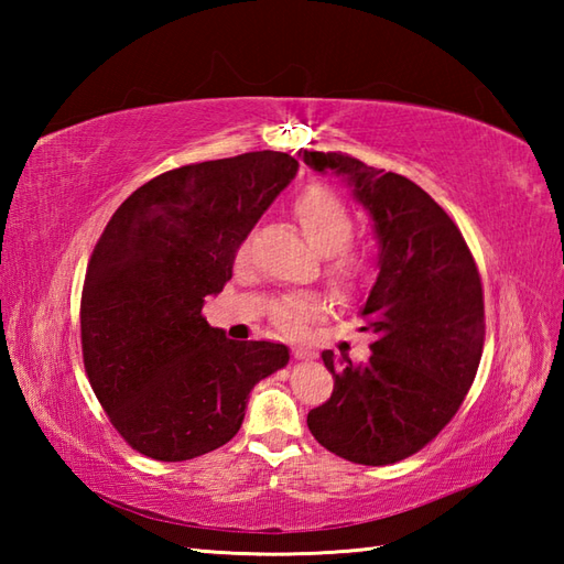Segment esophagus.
I'll list each match as a JSON object with an SVG mask.
<instances>
[{
	"mask_svg": "<svg viewBox=\"0 0 564 564\" xmlns=\"http://www.w3.org/2000/svg\"><path fill=\"white\" fill-rule=\"evenodd\" d=\"M293 358H297V361H303V358H315V354L310 351V349H303V346H295Z\"/></svg>",
	"mask_w": 564,
	"mask_h": 564,
	"instance_id": "1",
	"label": "esophagus"
}]
</instances>
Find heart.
Instances as JSON below:
<instances>
[{"label": "heart", "instance_id": "obj_1", "mask_svg": "<svg viewBox=\"0 0 564 564\" xmlns=\"http://www.w3.org/2000/svg\"><path fill=\"white\" fill-rule=\"evenodd\" d=\"M293 215L303 227L307 242L317 254L325 257V273L332 285L341 293H356L373 273V261L361 251H351L354 215L337 191L329 186H307L293 203ZM249 245L242 242L237 259H245ZM325 310V301L315 293H291L275 297L269 305V317L283 334H303L307 322Z\"/></svg>", "mask_w": 564, "mask_h": 564}]
</instances>
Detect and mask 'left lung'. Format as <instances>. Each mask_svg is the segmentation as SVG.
I'll return each instance as SVG.
<instances>
[{
    "mask_svg": "<svg viewBox=\"0 0 564 564\" xmlns=\"http://www.w3.org/2000/svg\"><path fill=\"white\" fill-rule=\"evenodd\" d=\"M344 176L378 235V279L358 307L370 358L322 354L332 398L310 410L317 443L358 465H390L434 441L470 390L485 346V297L473 251L448 213L406 176L351 154L307 152Z\"/></svg>",
    "mask_w": 564,
    "mask_h": 564,
    "instance_id": "left-lung-1",
    "label": "left lung"
}]
</instances>
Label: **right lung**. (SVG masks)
<instances>
[{
	"instance_id": "obj_1",
	"label": "right lung",
	"mask_w": 564,
	"mask_h": 564,
	"mask_svg": "<svg viewBox=\"0 0 564 564\" xmlns=\"http://www.w3.org/2000/svg\"><path fill=\"white\" fill-rule=\"evenodd\" d=\"M297 160L261 150L154 176L118 208L84 275L82 356L130 448L182 463L225 446L251 388L289 364L273 341H232L200 315Z\"/></svg>"
}]
</instances>
